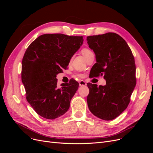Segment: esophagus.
<instances>
[{
	"instance_id": "obj_1",
	"label": "esophagus",
	"mask_w": 153,
	"mask_h": 153,
	"mask_svg": "<svg viewBox=\"0 0 153 153\" xmlns=\"http://www.w3.org/2000/svg\"><path fill=\"white\" fill-rule=\"evenodd\" d=\"M87 85L86 82L84 80H80L79 82V85L80 86H84V85Z\"/></svg>"
}]
</instances>
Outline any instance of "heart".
Instances as JSON below:
<instances>
[{"label": "heart", "mask_w": 153, "mask_h": 153, "mask_svg": "<svg viewBox=\"0 0 153 153\" xmlns=\"http://www.w3.org/2000/svg\"><path fill=\"white\" fill-rule=\"evenodd\" d=\"M91 53H92V52L89 48H84L82 50V53L83 55H84L85 58L87 56V55H89ZM76 75L78 77H82V76H83L82 74H80V73L77 74Z\"/></svg>", "instance_id": "1"}]
</instances>
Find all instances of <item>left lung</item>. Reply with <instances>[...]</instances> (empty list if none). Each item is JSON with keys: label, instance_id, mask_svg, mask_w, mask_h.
<instances>
[{"label": "left lung", "instance_id": "1", "mask_svg": "<svg viewBox=\"0 0 153 153\" xmlns=\"http://www.w3.org/2000/svg\"><path fill=\"white\" fill-rule=\"evenodd\" d=\"M87 41L96 59L92 76H103L106 80L105 85L87 84L88 107L95 116L110 121L121 114L130 101L137 80L135 59L126 41L114 32L87 36Z\"/></svg>", "mask_w": 153, "mask_h": 153}]
</instances>
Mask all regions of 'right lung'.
<instances>
[{
  "label": "right lung",
  "mask_w": 153,
  "mask_h": 153,
  "mask_svg": "<svg viewBox=\"0 0 153 153\" xmlns=\"http://www.w3.org/2000/svg\"><path fill=\"white\" fill-rule=\"evenodd\" d=\"M83 41L82 36L46 34L32 41L26 50L22 82L27 101L40 116L54 119L68 110L79 84L71 80L59 87L56 76L67 68Z\"/></svg>",
  "instance_id": "obj_1"
}]
</instances>
